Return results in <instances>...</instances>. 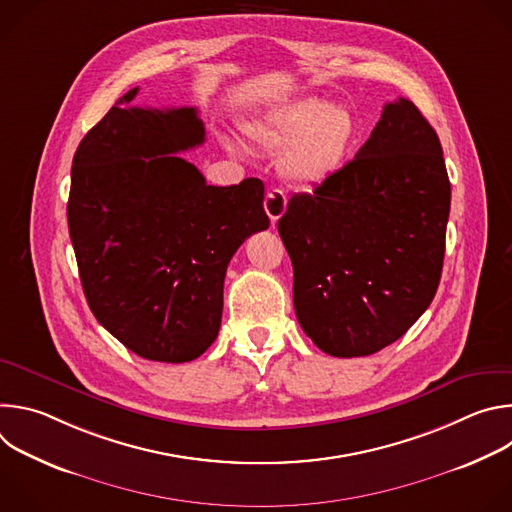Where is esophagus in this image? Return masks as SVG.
<instances>
[{
	"mask_svg": "<svg viewBox=\"0 0 512 512\" xmlns=\"http://www.w3.org/2000/svg\"><path fill=\"white\" fill-rule=\"evenodd\" d=\"M265 212H267V216L271 218V223L275 225L279 218H281V214L285 212V208H287V196L283 194V190H279V188H271L269 192H267V196H265Z\"/></svg>",
	"mask_w": 512,
	"mask_h": 512,
	"instance_id": "1",
	"label": "esophagus"
}]
</instances>
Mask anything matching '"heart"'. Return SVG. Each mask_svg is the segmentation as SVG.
<instances>
[{
    "label": "heart",
    "instance_id": "b5f03b06",
    "mask_svg": "<svg viewBox=\"0 0 512 512\" xmlns=\"http://www.w3.org/2000/svg\"><path fill=\"white\" fill-rule=\"evenodd\" d=\"M352 115L324 99H302L249 125V135L269 152H281V172L291 182L316 186L336 174L354 141Z\"/></svg>",
    "mask_w": 512,
    "mask_h": 512
}]
</instances>
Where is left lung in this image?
Here are the masks:
<instances>
[{
	"instance_id": "8db88e82",
	"label": "left lung",
	"mask_w": 512,
	"mask_h": 512,
	"mask_svg": "<svg viewBox=\"0 0 512 512\" xmlns=\"http://www.w3.org/2000/svg\"><path fill=\"white\" fill-rule=\"evenodd\" d=\"M450 196L440 137L399 99L354 160L289 198L277 231L298 322L320 350L367 356L417 322L440 285Z\"/></svg>"
}]
</instances>
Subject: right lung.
<instances>
[{
  "label": "right lung",
  "instance_id": "obj_1",
  "mask_svg": "<svg viewBox=\"0 0 512 512\" xmlns=\"http://www.w3.org/2000/svg\"><path fill=\"white\" fill-rule=\"evenodd\" d=\"M127 91L72 158L68 233L99 324L141 358L188 362L218 336L235 251L269 227L265 186H208L178 152L204 141L194 107Z\"/></svg>",
  "mask_w": 512,
  "mask_h": 512
}]
</instances>
